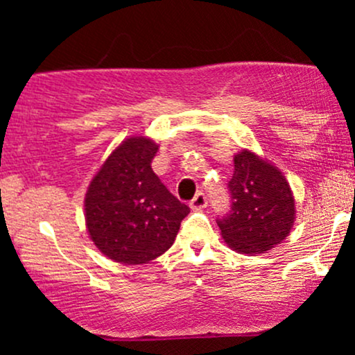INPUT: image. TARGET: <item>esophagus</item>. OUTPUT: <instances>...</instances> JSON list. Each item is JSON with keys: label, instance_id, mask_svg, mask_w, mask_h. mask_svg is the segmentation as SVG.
<instances>
[{"label": "esophagus", "instance_id": "34e87169", "mask_svg": "<svg viewBox=\"0 0 355 355\" xmlns=\"http://www.w3.org/2000/svg\"><path fill=\"white\" fill-rule=\"evenodd\" d=\"M207 203H209V198H207V195L203 193V191H198V193L193 197V200L190 202V207L193 210H202V209H205Z\"/></svg>", "mask_w": 355, "mask_h": 355}]
</instances>
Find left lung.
Returning <instances> with one entry per match:
<instances>
[{
    "label": "left lung",
    "instance_id": "1",
    "mask_svg": "<svg viewBox=\"0 0 355 355\" xmlns=\"http://www.w3.org/2000/svg\"><path fill=\"white\" fill-rule=\"evenodd\" d=\"M230 210L217 218L222 237L242 254H263L279 245L294 225L291 185L274 165L250 150L234 158L229 182Z\"/></svg>",
    "mask_w": 355,
    "mask_h": 355
}]
</instances>
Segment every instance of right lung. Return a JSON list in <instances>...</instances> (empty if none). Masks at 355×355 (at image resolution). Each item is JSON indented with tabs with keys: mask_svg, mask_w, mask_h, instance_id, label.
<instances>
[{
	"mask_svg": "<svg viewBox=\"0 0 355 355\" xmlns=\"http://www.w3.org/2000/svg\"><path fill=\"white\" fill-rule=\"evenodd\" d=\"M158 145L150 138L125 140L101 165L85 198L93 243L120 263H146L168 250L190 209L152 170Z\"/></svg>",
	"mask_w": 355,
	"mask_h": 355,
	"instance_id": "add662e5",
	"label": "right lung"
}]
</instances>
